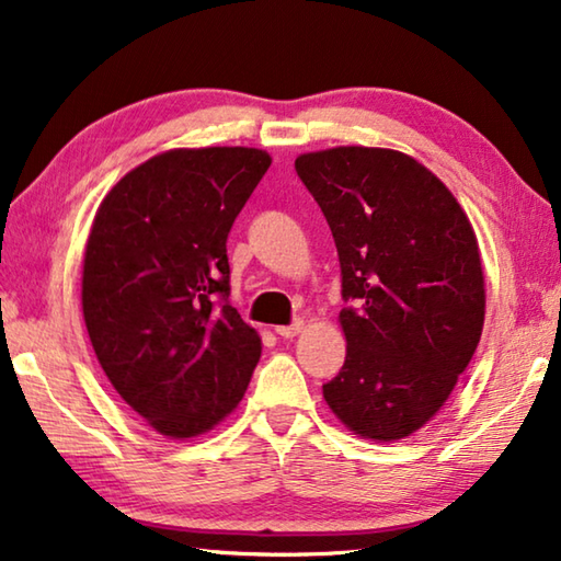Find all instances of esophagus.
<instances>
[{
  "label": "esophagus",
  "instance_id": "esophagus-1",
  "mask_svg": "<svg viewBox=\"0 0 561 561\" xmlns=\"http://www.w3.org/2000/svg\"><path fill=\"white\" fill-rule=\"evenodd\" d=\"M301 329H305V322H301V319H297L295 324H289V327H277L274 329V332H277L279 336H284V340H291V336H297Z\"/></svg>",
  "mask_w": 561,
  "mask_h": 561
}]
</instances>
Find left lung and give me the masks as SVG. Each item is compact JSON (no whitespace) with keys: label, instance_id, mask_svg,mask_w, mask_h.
I'll return each mask as SVG.
<instances>
[{"label":"left lung","instance_id":"left-lung-1","mask_svg":"<svg viewBox=\"0 0 561 561\" xmlns=\"http://www.w3.org/2000/svg\"><path fill=\"white\" fill-rule=\"evenodd\" d=\"M342 266L346 359L324 402L364 439L432 420L472 362L484 272L472 221L439 176L397 149L334 147L295 159Z\"/></svg>","mask_w":561,"mask_h":561}]
</instances>
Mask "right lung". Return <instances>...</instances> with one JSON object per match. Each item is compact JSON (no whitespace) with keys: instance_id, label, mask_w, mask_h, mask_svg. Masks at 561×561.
<instances>
[{"instance_id":"obj_1","label":"right lung","mask_w":561,"mask_h":561,"mask_svg":"<svg viewBox=\"0 0 561 561\" xmlns=\"http://www.w3.org/2000/svg\"><path fill=\"white\" fill-rule=\"evenodd\" d=\"M270 164L254 147L169 149L124 174L94 215L89 342L117 394L169 439L232 414L260 362V334L227 301V237Z\"/></svg>"}]
</instances>
